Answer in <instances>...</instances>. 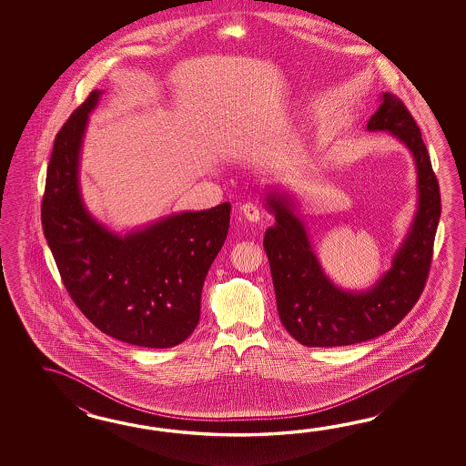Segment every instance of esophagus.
Listing matches in <instances>:
<instances>
[{
    "mask_svg": "<svg viewBox=\"0 0 466 466\" xmlns=\"http://www.w3.org/2000/svg\"><path fill=\"white\" fill-rule=\"evenodd\" d=\"M241 213H243V217L248 219V221H251V223H257L261 218V213H259V209H258L257 205H253V203H245L243 207H241Z\"/></svg>",
    "mask_w": 466,
    "mask_h": 466,
    "instance_id": "obj_1",
    "label": "esophagus"
}]
</instances>
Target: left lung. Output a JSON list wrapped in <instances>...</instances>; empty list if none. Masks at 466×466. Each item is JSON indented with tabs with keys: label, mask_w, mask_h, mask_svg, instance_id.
I'll return each mask as SVG.
<instances>
[{
	"label": "left lung",
	"mask_w": 466,
	"mask_h": 466,
	"mask_svg": "<svg viewBox=\"0 0 466 466\" xmlns=\"http://www.w3.org/2000/svg\"><path fill=\"white\" fill-rule=\"evenodd\" d=\"M368 131H390L413 153L418 169V209L393 265L375 287L347 291L323 273L307 229L295 215L287 193L271 191L267 207L275 227L267 229L263 247L271 268L278 315L288 333L305 347H347L380 337L395 328L415 307L425 288L436 228L441 215L440 187L421 131L405 103L393 93L370 118Z\"/></svg>",
	"instance_id": "obj_1"
}]
</instances>
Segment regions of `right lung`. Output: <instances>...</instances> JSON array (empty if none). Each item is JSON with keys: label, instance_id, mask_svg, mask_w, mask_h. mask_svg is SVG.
I'll return each instance as SVG.
<instances>
[{"label": "right lung", "instance_id": "1", "mask_svg": "<svg viewBox=\"0 0 466 466\" xmlns=\"http://www.w3.org/2000/svg\"><path fill=\"white\" fill-rule=\"evenodd\" d=\"M101 95L93 89L55 138L43 233L63 285L95 327L137 347H177L198 325L201 289L228 235L231 207L171 215L125 237L99 225L79 195L78 167Z\"/></svg>", "mask_w": 466, "mask_h": 466}]
</instances>
